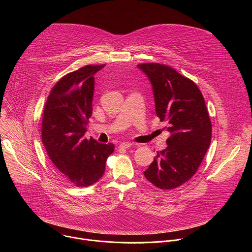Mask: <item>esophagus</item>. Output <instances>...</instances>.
<instances>
[{
    "instance_id": "obj_1",
    "label": "esophagus",
    "mask_w": 252,
    "mask_h": 252,
    "mask_svg": "<svg viewBox=\"0 0 252 252\" xmlns=\"http://www.w3.org/2000/svg\"><path fill=\"white\" fill-rule=\"evenodd\" d=\"M132 146H133V143H131V142H122L120 147L123 149H129Z\"/></svg>"
}]
</instances>
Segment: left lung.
<instances>
[{"instance_id": "8db88e82", "label": "left lung", "mask_w": 252, "mask_h": 252, "mask_svg": "<svg viewBox=\"0 0 252 252\" xmlns=\"http://www.w3.org/2000/svg\"><path fill=\"white\" fill-rule=\"evenodd\" d=\"M155 94L156 113L167 122L170 136L166 149L158 152L146 178L160 189L181 187L195 174L211 140V122L203 95L193 81L173 67L158 63H139Z\"/></svg>"}]
</instances>
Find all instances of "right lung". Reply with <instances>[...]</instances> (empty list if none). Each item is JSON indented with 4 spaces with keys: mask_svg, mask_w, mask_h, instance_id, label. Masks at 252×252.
Here are the masks:
<instances>
[{
    "mask_svg": "<svg viewBox=\"0 0 252 252\" xmlns=\"http://www.w3.org/2000/svg\"><path fill=\"white\" fill-rule=\"evenodd\" d=\"M105 64H88L63 76L51 90L44 106L42 141L48 156L67 182L76 187L96 183L113 143L85 137L93 114L94 76Z\"/></svg>",
    "mask_w": 252,
    "mask_h": 252,
    "instance_id": "obj_1",
    "label": "right lung"
}]
</instances>
